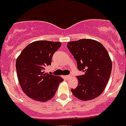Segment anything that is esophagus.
I'll return each instance as SVG.
<instances>
[{"label":"esophagus","instance_id":"obj_1","mask_svg":"<svg viewBox=\"0 0 126 126\" xmlns=\"http://www.w3.org/2000/svg\"><path fill=\"white\" fill-rule=\"evenodd\" d=\"M71 75H66V76H65V78H66V79H69V78H71Z\"/></svg>","mask_w":126,"mask_h":126}]
</instances>
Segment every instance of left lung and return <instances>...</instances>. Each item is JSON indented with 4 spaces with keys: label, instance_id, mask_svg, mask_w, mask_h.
<instances>
[{
    "label": "left lung",
    "instance_id": "left-lung-1",
    "mask_svg": "<svg viewBox=\"0 0 126 126\" xmlns=\"http://www.w3.org/2000/svg\"><path fill=\"white\" fill-rule=\"evenodd\" d=\"M67 47L77 61L79 70L84 72L77 77V87L71 90L73 95L83 101L98 97L106 87L112 70L107 51L101 43L90 39L69 42Z\"/></svg>",
    "mask_w": 126,
    "mask_h": 126
}]
</instances>
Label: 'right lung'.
Masks as SVG:
<instances>
[{
	"label": "right lung",
	"mask_w": 126,
	"mask_h": 126,
	"mask_svg": "<svg viewBox=\"0 0 126 126\" xmlns=\"http://www.w3.org/2000/svg\"><path fill=\"white\" fill-rule=\"evenodd\" d=\"M60 46L58 42L36 41L28 45L17 58L18 80L24 93L31 99L40 102L52 99L64 80L62 77L45 72Z\"/></svg>",
	"instance_id": "obj_1"
}]
</instances>
